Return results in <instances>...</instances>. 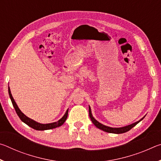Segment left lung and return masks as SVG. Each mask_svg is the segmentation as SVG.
I'll use <instances>...</instances> for the list:
<instances>
[{"label": "left lung", "mask_w": 161, "mask_h": 161, "mask_svg": "<svg viewBox=\"0 0 161 161\" xmlns=\"http://www.w3.org/2000/svg\"><path fill=\"white\" fill-rule=\"evenodd\" d=\"M89 117H90L92 123H93L95 125V126H96L98 128V129H99L101 130H103V131H106V132H108V133H118V134H119V133H126L127 131H129V130L131 129L133 127H134L136 124L139 123L141 120H143V119L144 118V117H143V118L141 119L140 121L136 122V123H134V124L129 125V126L121 127V128H111V127L104 126V125H103L102 124H100L99 122H98L97 120L95 119L93 116H92L90 107H89Z\"/></svg>", "instance_id": "obj_1"}]
</instances>
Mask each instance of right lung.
<instances>
[{
    "mask_svg": "<svg viewBox=\"0 0 161 161\" xmlns=\"http://www.w3.org/2000/svg\"><path fill=\"white\" fill-rule=\"evenodd\" d=\"M8 93H9V96H10V99H11V102H12L13 107H14L16 113H17L18 116H19V118L22 121L24 122L25 124H26L30 127L32 128V129H34L35 130H44L54 129V128H57V127H59V126H62V125L64 123V121H66V119L67 118V116H68V109L67 110L66 113L64 114V115L63 116V117H62L61 119H59L58 121L54 122V123H51V124H42L37 123V122L35 121L34 120H32L31 119L28 118V117H27L25 115V114L21 112V111L19 109L18 107L17 106V104H16L14 99L13 98V96L11 94V92H10L9 87H8Z\"/></svg>",
    "mask_w": 161,
    "mask_h": 161,
    "instance_id": "add662e5",
    "label": "right lung"
}]
</instances>
